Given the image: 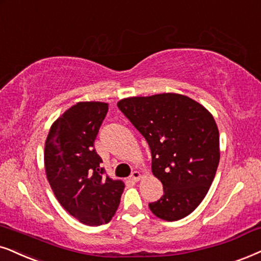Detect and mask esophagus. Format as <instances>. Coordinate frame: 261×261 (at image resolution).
I'll list each match as a JSON object with an SVG mask.
<instances>
[{"label":"esophagus","mask_w":261,"mask_h":261,"mask_svg":"<svg viewBox=\"0 0 261 261\" xmlns=\"http://www.w3.org/2000/svg\"><path fill=\"white\" fill-rule=\"evenodd\" d=\"M142 178V173L140 172V171H134L133 174H131V179L134 180V182H138Z\"/></svg>","instance_id":"34e87169"}]
</instances>
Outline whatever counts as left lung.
<instances>
[{
	"mask_svg": "<svg viewBox=\"0 0 261 261\" xmlns=\"http://www.w3.org/2000/svg\"><path fill=\"white\" fill-rule=\"evenodd\" d=\"M118 107L143 135L151 151V172L164 195L149 208L174 222L189 216L204 199L220 159L219 131L211 112L176 92L133 96Z\"/></svg>",
	"mask_w": 261,
	"mask_h": 261,
	"instance_id": "left-lung-1",
	"label": "left lung"
}]
</instances>
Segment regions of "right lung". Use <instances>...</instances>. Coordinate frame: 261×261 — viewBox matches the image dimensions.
<instances>
[{
    "label": "right lung",
    "mask_w": 261,
    "mask_h": 261,
    "mask_svg": "<svg viewBox=\"0 0 261 261\" xmlns=\"http://www.w3.org/2000/svg\"><path fill=\"white\" fill-rule=\"evenodd\" d=\"M108 103L82 101L51 124L44 143V169L54 195L71 216L85 225L111 222L125 184L105 176L94 148Z\"/></svg>",
    "instance_id": "add662e5"
}]
</instances>
